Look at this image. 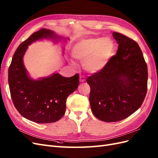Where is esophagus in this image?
I'll return each mask as SVG.
<instances>
[{"label":"esophagus","instance_id":"34e87169","mask_svg":"<svg viewBox=\"0 0 158 158\" xmlns=\"http://www.w3.org/2000/svg\"><path fill=\"white\" fill-rule=\"evenodd\" d=\"M85 79L84 76H80V81L81 82H85Z\"/></svg>","mask_w":158,"mask_h":158}]
</instances>
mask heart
<instances>
[{"label": "heart", "instance_id": "b5f03b06", "mask_svg": "<svg viewBox=\"0 0 158 158\" xmlns=\"http://www.w3.org/2000/svg\"><path fill=\"white\" fill-rule=\"evenodd\" d=\"M114 45L109 38H89L79 41L73 49L75 59L84 61V68L95 73L105 68L114 54Z\"/></svg>", "mask_w": 158, "mask_h": 158}]
</instances>
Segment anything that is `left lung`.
Instances as JSON below:
<instances>
[{
    "instance_id": "1",
    "label": "left lung",
    "mask_w": 158,
    "mask_h": 158,
    "mask_svg": "<svg viewBox=\"0 0 158 158\" xmlns=\"http://www.w3.org/2000/svg\"><path fill=\"white\" fill-rule=\"evenodd\" d=\"M113 35L118 44L116 55L86 80L92 111L105 122L130 116L142 106L147 92L148 68L139 45L120 33Z\"/></svg>"
}]
</instances>
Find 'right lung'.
<instances>
[{
  "label": "right lung",
  "instance_id": "obj_1",
  "mask_svg": "<svg viewBox=\"0 0 158 158\" xmlns=\"http://www.w3.org/2000/svg\"><path fill=\"white\" fill-rule=\"evenodd\" d=\"M44 38L59 37L45 28L33 33L18 46L8 69L9 88L14 107L22 116L37 123H54L63 117L66 99L79 85L78 74L66 78L55 73L37 80L28 76L23 55L28 45Z\"/></svg>",
  "mask_w": 158,
  "mask_h": 158
}]
</instances>
